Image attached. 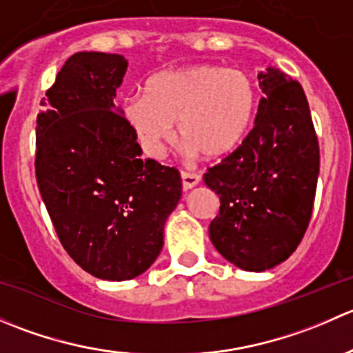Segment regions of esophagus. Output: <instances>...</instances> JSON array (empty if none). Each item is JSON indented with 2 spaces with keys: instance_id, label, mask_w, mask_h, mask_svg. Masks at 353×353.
<instances>
[{
  "instance_id": "1",
  "label": "esophagus",
  "mask_w": 353,
  "mask_h": 353,
  "mask_svg": "<svg viewBox=\"0 0 353 353\" xmlns=\"http://www.w3.org/2000/svg\"><path fill=\"white\" fill-rule=\"evenodd\" d=\"M181 179H183V190L184 191L193 190L194 186H198L199 184V176H196V174L181 172Z\"/></svg>"
}]
</instances>
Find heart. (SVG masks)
I'll return each instance as SVG.
<instances>
[{
	"mask_svg": "<svg viewBox=\"0 0 353 353\" xmlns=\"http://www.w3.org/2000/svg\"><path fill=\"white\" fill-rule=\"evenodd\" d=\"M258 102V85L248 71L199 63L152 77L145 95L126 99L123 116L147 155L163 154L177 123L191 157L225 159L251 133Z\"/></svg>",
	"mask_w": 353,
	"mask_h": 353,
	"instance_id": "1",
	"label": "heart"
}]
</instances>
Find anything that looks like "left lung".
I'll return each mask as SVG.
<instances>
[{
    "label": "left lung",
    "instance_id": "1",
    "mask_svg": "<svg viewBox=\"0 0 353 353\" xmlns=\"http://www.w3.org/2000/svg\"><path fill=\"white\" fill-rule=\"evenodd\" d=\"M256 126L243 147L203 176L220 198L210 239L229 263L265 272L297 249L309 225L319 145L301 83L270 66L258 74Z\"/></svg>",
    "mask_w": 353,
    "mask_h": 353
}]
</instances>
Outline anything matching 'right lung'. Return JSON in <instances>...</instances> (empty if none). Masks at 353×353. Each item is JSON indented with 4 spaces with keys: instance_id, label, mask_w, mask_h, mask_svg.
Segmentation results:
<instances>
[{
    "instance_id": "obj_1",
    "label": "right lung",
    "mask_w": 353,
    "mask_h": 353,
    "mask_svg": "<svg viewBox=\"0 0 353 353\" xmlns=\"http://www.w3.org/2000/svg\"><path fill=\"white\" fill-rule=\"evenodd\" d=\"M128 61L77 52L42 99L35 177L63 248L90 275L123 282L147 272L183 191L179 170L141 159L114 105Z\"/></svg>"
}]
</instances>
